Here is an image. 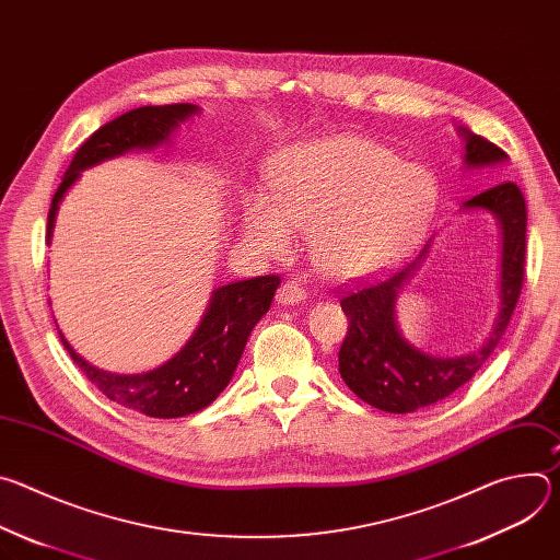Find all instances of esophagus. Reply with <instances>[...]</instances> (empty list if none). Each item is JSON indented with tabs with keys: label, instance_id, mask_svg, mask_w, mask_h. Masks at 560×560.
<instances>
[{
	"label": "esophagus",
	"instance_id": "1",
	"mask_svg": "<svg viewBox=\"0 0 560 560\" xmlns=\"http://www.w3.org/2000/svg\"><path fill=\"white\" fill-rule=\"evenodd\" d=\"M303 299H305V290L296 281H285L277 292V301L281 305H299Z\"/></svg>",
	"mask_w": 560,
	"mask_h": 560
}]
</instances>
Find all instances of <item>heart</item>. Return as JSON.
<instances>
[{"mask_svg":"<svg viewBox=\"0 0 560 560\" xmlns=\"http://www.w3.org/2000/svg\"><path fill=\"white\" fill-rule=\"evenodd\" d=\"M272 197L255 192L244 208V234L266 255L292 248L310 232L316 268L335 281L376 277L406 259L423 238L436 184L389 148L337 135L294 145L270 171Z\"/></svg>","mask_w":560,"mask_h":560,"instance_id":"heart-1","label":"heart"}]
</instances>
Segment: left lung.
Instances as JSON below:
<instances>
[{"instance_id":"1","label":"left lung","mask_w":560,"mask_h":560,"mask_svg":"<svg viewBox=\"0 0 560 560\" xmlns=\"http://www.w3.org/2000/svg\"><path fill=\"white\" fill-rule=\"evenodd\" d=\"M458 135L465 141L463 168L478 171L508 162V154L492 141L469 132L463 126L458 128ZM460 210H486L497 217L501 228V310L494 318L492 332L481 346L465 354L439 357L423 352L398 330L394 310L396 296L421 268L430 253L432 238L421 255L401 272H394L389 279L348 292L341 299V307L350 326L339 350V372L361 401L376 410L408 415L443 401L490 359L510 324V316L523 288L525 268L527 210L523 192L516 184L503 182L471 197Z\"/></svg>"}]
</instances>
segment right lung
Here are the masks:
<instances>
[{
  "mask_svg": "<svg viewBox=\"0 0 560 560\" xmlns=\"http://www.w3.org/2000/svg\"><path fill=\"white\" fill-rule=\"evenodd\" d=\"M195 104L141 106L93 132L79 150L52 197L46 242L50 244L55 217L68 188L84 171L132 150H154L197 115ZM281 279L275 275L234 281L212 290L201 322L186 346L166 363L141 374H115L79 357L59 330L61 343L82 372L110 401L152 419H179L208 408L230 383L253 328L270 310Z\"/></svg>",
  "mask_w": 560,
  "mask_h": 560,
  "instance_id": "add662e5",
  "label": "right lung"
}]
</instances>
